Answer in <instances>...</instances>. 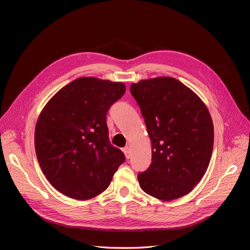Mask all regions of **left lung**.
I'll list each match as a JSON object with an SVG mask.
<instances>
[{
    "mask_svg": "<svg viewBox=\"0 0 250 250\" xmlns=\"http://www.w3.org/2000/svg\"><path fill=\"white\" fill-rule=\"evenodd\" d=\"M125 92L124 83L82 77L44 106L35 127V151L58 192L87 200L108 188L125 155L109 142L106 115Z\"/></svg>",
    "mask_w": 250,
    "mask_h": 250,
    "instance_id": "left-lung-1",
    "label": "left lung"
}]
</instances>
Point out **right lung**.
I'll use <instances>...</instances> for the list:
<instances>
[{
	"mask_svg": "<svg viewBox=\"0 0 250 250\" xmlns=\"http://www.w3.org/2000/svg\"><path fill=\"white\" fill-rule=\"evenodd\" d=\"M152 147L151 165L138 174L142 190L169 201L190 193L206 173L214 126L199 97L178 80L158 77L133 83Z\"/></svg>",
	"mask_w": 250,
	"mask_h": 250,
	"instance_id": "1",
	"label": "right lung"
}]
</instances>
